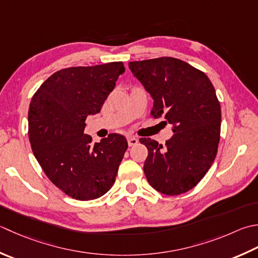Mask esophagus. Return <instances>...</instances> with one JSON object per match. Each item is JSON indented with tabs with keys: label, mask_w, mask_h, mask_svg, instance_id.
<instances>
[{
	"label": "esophagus",
	"mask_w": 258,
	"mask_h": 258,
	"mask_svg": "<svg viewBox=\"0 0 258 258\" xmlns=\"http://www.w3.org/2000/svg\"><path fill=\"white\" fill-rule=\"evenodd\" d=\"M127 143H128L130 146H134V145H136V144L139 143V140L136 139V138H134V136H128V138H127Z\"/></svg>",
	"instance_id": "34e87169"
}]
</instances>
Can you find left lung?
<instances>
[{
  "label": "left lung",
  "mask_w": 258,
  "mask_h": 258,
  "mask_svg": "<svg viewBox=\"0 0 258 258\" xmlns=\"http://www.w3.org/2000/svg\"><path fill=\"white\" fill-rule=\"evenodd\" d=\"M134 77L153 98L151 115L172 124L165 146L150 138L144 173L159 192L176 196L191 190L208 172L220 140L221 110L210 79L182 60L162 57L128 63Z\"/></svg>",
  "instance_id": "obj_1"
}]
</instances>
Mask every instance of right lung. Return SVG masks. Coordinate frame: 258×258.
I'll use <instances>...</instances> for the list:
<instances>
[{
	"mask_svg": "<svg viewBox=\"0 0 258 258\" xmlns=\"http://www.w3.org/2000/svg\"><path fill=\"white\" fill-rule=\"evenodd\" d=\"M122 61L61 69L35 92L29 107V140L45 175L66 195L93 200L112 188L127 141L112 133L99 143L84 134L85 120L100 112Z\"/></svg>",
	"mask_w": 258,
	"mask_h": 258,
	"instance_id": "add662e5",
	"label": "right lung"
}]
</instances>
